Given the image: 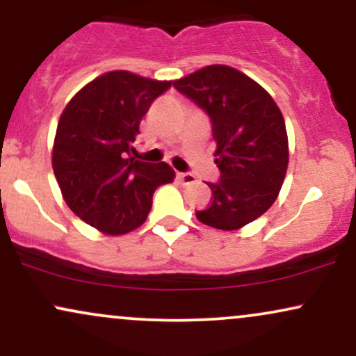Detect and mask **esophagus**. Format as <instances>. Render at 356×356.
<instances>
[{"label": "esophagus", "mask_w": 356, "mask_h": 356, "mask_svg": "<svg viewBox=\"0 0 356 356\" xmlns=\"http://www.w3.org/2000/svg\"><path fill=\"white\" fill-rule=\"evenodd\" d=\"M177 177H179V181H181L182 184H194L195 181H197V179H195V175L192 174V172H177Z\"/></svg>", "instance_id": "34e87169"}]
</instances>
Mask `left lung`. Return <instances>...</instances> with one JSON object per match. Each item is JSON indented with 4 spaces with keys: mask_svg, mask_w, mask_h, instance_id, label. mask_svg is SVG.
Instances as JSON below:
<instances>
[{
    "mask_svg": "<svg viewBox=\"0 0 356 356\" xmlns=\"http://www.w3.org/2000/svg\"><path fill=\"white\" fill-rule=\"evenodd\" d=\"M174 87L211 118L220 179L207 182L211 204L195 216L206 226L234 231L276 201L288 169V136L273 97L236 68L209 65Z\"/></svg>",
    "mask_w": 356,
    "mask_h": 356,
    "instance_id": "1",
    "label": "left lung"
}]
</instances>
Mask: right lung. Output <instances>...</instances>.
Returning <instances> with one entry per match:
<instances>
[{
    "label": "right lung",
    "instance_id": "add662e5",
    "mask_svg": "<svg viewBox=\"0 0 356 356\" xmlns=\"http://www.w3.org/2000/svg\"><path fill=\"white\" fill-rule=\"evenodd\" d=\"M170 85L125 70L108 72L85 85L61 113L53 172L67 206L104 234L142 226L155 189L174 181L165 162L132 157L142 117Z\"/></svg>",
    "mask_w": 356,
    "mask_h": 356
}]
</instances>
